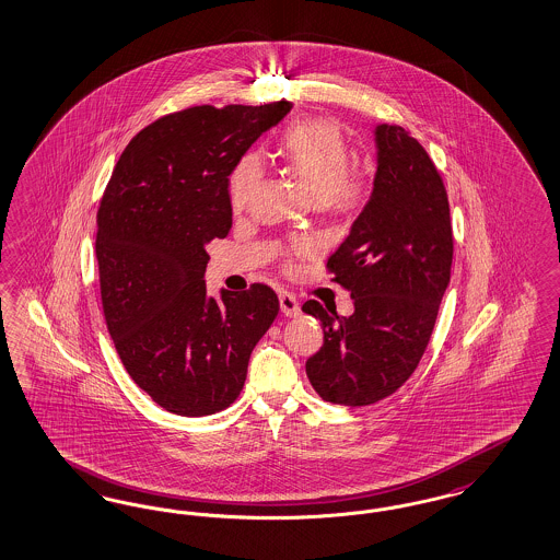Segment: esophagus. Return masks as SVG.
Segmentation results:
<instances>
[{"instance_id":"34e87169","label":"esophagus","mask_w":560,"mask_h":560,"mask_svg":"<svg viewBox=\"0 0 560 560\" xmlns=\"http://www.w3.org/2000/svg\"><path fill=\"white\" fill-rule=\"evenodd\" d=\"M279 306H281V313L290 316V318H295V316H300V313H302L295 295H291L288 291L279 293Z\"/></svg>"}]
</instances>
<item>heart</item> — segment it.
Listing matches in <instances>:
<instances>
[{
  "label": "heart",
  "mask_w": 560,
  "mask_h": 560,
  "mask_svg": "<svg viewBox=\"0 0 560 560\" xmlns=\"http://www.w3.org/2000/svg\"><path fill=\"white\" fill-rule=\"evenodd\" d=\"M281 156L290 164L295 177L306 185L314 200L341 214L359 212L369 201L373 179L369 171L348 166L350 148L339 125L329 118H311L293 125L281 141ZM262 166L256 156L242 158L229 180V201L242 210L252 198ZM316 249L311 237H298L291 252L308 256Z\"/></svg>",
  "instance_id": "obj_1"
}]
</instances>
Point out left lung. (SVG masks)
Wrapping results in <instances>:
<instances>
[{
  "label": "left lung",
  "mask_w": 560,
  "mask_h": 560,
  "mask_svg": "<svg viewBox=\"0 0 560 560\" xmlns=\"http://www.w3.org/2000/svg\"><path fill=\"white\" fill-rule=\"evenodd\" d=\"M373 194L327 269L354 300L337 316L308 300L323 348L306 360L327 402L369 406L392 396L419 366L450 283L454 237L440 171L425 148L396 125L375 129Z\"/></svg>",
  "instance_id": "obj_1"
}]
</instances>
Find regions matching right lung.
<instances>
[{"label":"right lung","instance_id":"add662e5","mask_svg":"<svg viewBox=\"0 0 560 560\" xmlns=\"http://www.w3.org/2000/svg\"><path fill=\"white\" fill-rule=\"evenodd\" d=\"M194 106L129 141L100 201L102 308L131 380L164 410L206 417L244 389L254 346L279 313L269 285L206 295V244L231 229L229 175L291 110Z\"/></svg>","mask_w":560,"mask_h":560}]
</instances>
